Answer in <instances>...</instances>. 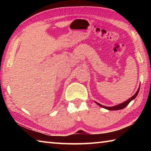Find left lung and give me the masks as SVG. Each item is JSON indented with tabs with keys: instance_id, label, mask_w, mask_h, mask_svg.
<instances>
[{
	"instance_id": "1",
	"label": "left lung",
	"mask_w": 151,
	"mask_h": 151,
	"mask_svg": "<svg viewBox=\"0 0 151 151\" xmlns=\"http://www.w3.org/2000/svg\"><path fill=\"white\" fill-rule=\"evenodd\" d=\"M139 89H140V88H139V89H138V91H137V93H135V94H134V95L132 96V97H131V98H130L129 99H128V100H127V101H125V102H124V103H122L120 104H118V105L109 107V106H105L102 105V104H99V103H96H96L97 104H98V105L100 106L103 107V108H104V109H106L110 110V111H115V110H121V109H124V107H126V106L128 105V104H129L130 102H131L132 100H133V99H134L135 98H136V96H137L138 93H139Z\"/></svg>"
}]
</instances>
